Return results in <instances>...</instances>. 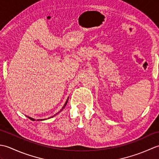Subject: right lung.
I'll list each match as a JSON object with an SVG mask.
<instances>
[{
	"instance_id": "1",
	"label": "right lung",
	"mask_w": 159,
	"mask_h": 159,
	"mask_svg": "<svg viewBox=\"0 0 159 159\" xmlns=\"http://www.w3.org/2000/svg\"><path fill=\"white\" fill-rule=\"evenodd\" d=\"M67 101H68V98H67V101H66V102L65 103V104H64V106L63 107V108H62V109H61L60 110V111H59V112H61V111L63 109H64V108H65V107H66V104H67ZM59 112H58V113H56L55 115V116H52L51 117H54V116H56V115L57 114H58ZM28 117V118H29V119L30 120H33V121H35V119H33V118H32V117H29V116H27Z\"/></svg>"
}]
</instances>
